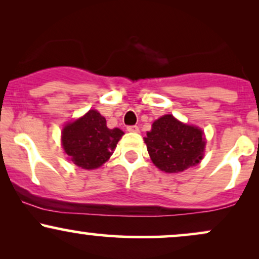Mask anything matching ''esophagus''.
I'll list each match as a JSON object with an SVG mask.
<instances>
[{
	"instance_id": "1",
	"label": "esophagus",
	"mask_w": 259,
	"mask_h": 259,
	"mask_svg": "<svg viewBox=\"0 0 259 259\" xmlns=\"http://www.w3.org/2000/svg\"><path fill=\"white\" fill-rule=\"evenodd\" d=\"M126 129H127V132H130V133H139L140 132L138 125H129Z\"/></svg>"
}]
</instances>
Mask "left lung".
Masks as SVG:
<instances>
[{"label":"left lung","instance_id":"8db88e82","mask_svg":"<svg viewBox=\"0 0 259 259\" xmlns=\"http://www.w3.org/2000/svg\"><path fill=\"white\" fill-rule=\"evenodd\" d=\"M151 159L165 173H179L200 163L203 157V132L180 123L171 114L160 117L144 138Z\"/></svg>","mask_w":259,"mask_h":259}]
</instances>
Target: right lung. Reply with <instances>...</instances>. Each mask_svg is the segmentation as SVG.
Here are the masks:
<instances>
[{
  "mask_svg": "<svg viewBox=\"0 0 259 259\" xmlns=\"http://www.w3.org/2000/svg\"><path fill=\"white\" fill-rule=\"evenodd\" d=\"M123 132L108 129L99 112L91 109L82 118L67 124L62 132L64 152L82 169L99 168L112 156Z\"/></svg>",
  "mask_w": 259,
  "mask_h": 259,
  "instance_id": "right-lung-1",
  "label": "right lung"
}]
</instances>
